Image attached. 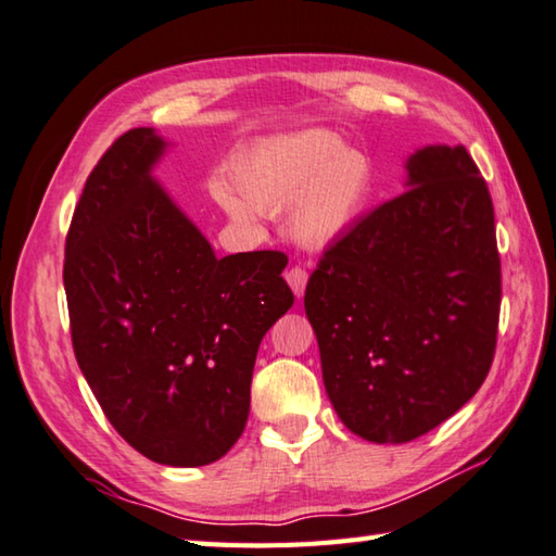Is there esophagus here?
Wrapping results in <instances>:
<instances>
[{
  "instance_id": "esophagus-1",
  "label": "esophagus",
  "mask_w": 556,
  "mask_h": 556,
  "mask_svg": "<svg viewBox=\"0 0 556 556\" xmlns=\"http://www.w3.org/2000/svg\"><path fill=\"white\" fill-rule=\"evenodd\" d=\"M287 281H289L291 291H294V294L301 299V296H304V291H306L308 271H306L304 267H291V269L287 271Z\"/></svg>"
}]
</instances>
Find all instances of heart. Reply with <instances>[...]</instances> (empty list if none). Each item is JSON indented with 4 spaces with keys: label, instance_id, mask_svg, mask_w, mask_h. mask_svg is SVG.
Listing matches in <instances>:
<instances>
[{
    "label": "heart",
    "instance_id": "heart-1",
    "mask_svg": "<svg viewBox=\"0 0 556 556\" xmlns=\"http://www.w3.org/2000/svg\"><path fill=\"white\" fill-rule=\"evenodd\" d=\"M369 160L348 150L328 130H301L260 146L230 173L238 194L218 191L220 204L238 220L255 211L291 206L289 224L301 243L326 245L359 218L371 194Z\"/></svg>",
    "mask_w": 556,
    "mask_h": 556
}]
</instances>
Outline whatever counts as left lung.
Listing matches in <instances>:
<instances>
[{"label": "left lung", "instance_id": "8db88e82", "mask_svg": "<svg viewBox=\"0 0 556 556\" xmlns=\"http://www.w3.org/2000/svg\"><path fill=\"white\" fill-rule=\"evenodd\" d=\"M408 187L336 240L306 287L323 383L369 442L454 416L496 355L501 257L486 179L464 146L408 160Z\"/></svg>", "mask_w": 556, "mask_h": 556}]
</instances>
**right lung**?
Returning <instances> with one entry per match:
<instances>
[{
  "mask_svg": "<svg viewBox=\"0 0 556 556\" xmlns=\"http://www.w3.org/2000/svg\"><path fill=\"white\" fill-rule=\"evenodd\" d=\"M153 128L116 138L87 177L65 238L77 365L143 457L204 467L243 435L257 348L294 304L279 250L216 257L150 167Z\"/></svg>",
  "mask_w": 556,
  "mask_h": 556,
  "instance_id": "add662e5",
  "label": "right lung"
}]
</instances>
